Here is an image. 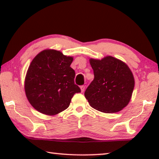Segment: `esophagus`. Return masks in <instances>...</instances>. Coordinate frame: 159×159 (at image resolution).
<instances>
[{
    "label": "esophagus",
    "mask_w": 159,
    "mask_h": 159,
    "mask_svg": "<svg viewBox=\"0 0 159 159\" xmlns=\"http://www.w3.org/2000/svg\"><path fill=\"white\" fill-rule=\"evenodd\" d=\"M80 90H81V92L83 93L85 91V85H81L80 86Z\"/></svg>",
    "instance_id": "esophagus-1"
}]
</instances>
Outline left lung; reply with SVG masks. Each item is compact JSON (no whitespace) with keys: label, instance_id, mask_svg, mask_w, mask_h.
Masks as SVG:
<instances>
[{"label":"left lung","instance_id":"obj_1","mask_svg":"<svg viewBox=\"0 0 159 159\" xmlns=\"http://www.w3.org/2000/svg\"><path fill=\"white\" fill-rule=\"evenodd\" d=\"M94 79L85 91L90 106L104 113L122 110L130 102L134 89L133 75L127 64L111 56L90 60Z\"/></svg>","mask_w":159,"mask_h":159}]
</instances>
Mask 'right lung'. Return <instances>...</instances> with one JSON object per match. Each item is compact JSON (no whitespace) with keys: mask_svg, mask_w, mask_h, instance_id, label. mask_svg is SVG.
<instances>
[{"mask_svg":"<svg viewBox=\"0 0 159 159\" xmlns=\"http://www.w3.org/2000/svg\"><path fill=\"white\" fill-rule=\"evenodd\" d=\"M73 57L60 51L45 50L34 57L25 79V93L35 109L55 115L67 109L75 93H80L74 83L75 71L70 65Z\"/></svg>","mask_w":159,"mask_h":159,"instance_id":"obj_1","label":"right lung"}]
</instances>
